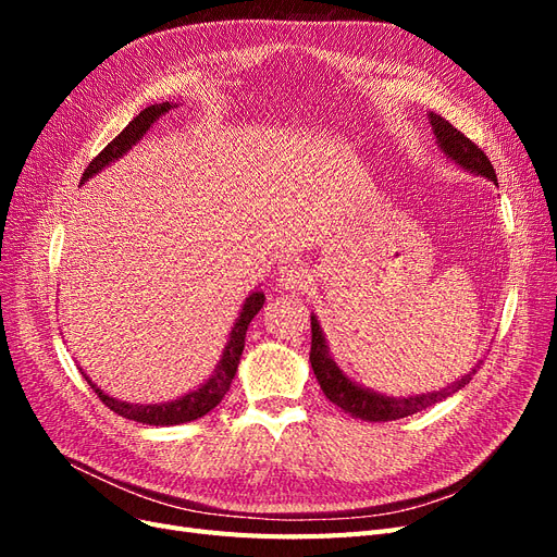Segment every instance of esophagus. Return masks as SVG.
<instances>
[{"label":"esophagus","instance_id":"esophagus-1","mask_svg":"<svg viewBox=\"0 0 557 557\" xmlns=\"http://www.w3.org/2000/svg\"><path fill=\"white\" fill-rule=\"evenodd\" d=\"M276 283L281 290H288V293H297V290H305L307 283H309V272L301 264L288 262L278 267L276 272Z\"/></svg>","mask_w":557,"mask_h":557}]
</instances>
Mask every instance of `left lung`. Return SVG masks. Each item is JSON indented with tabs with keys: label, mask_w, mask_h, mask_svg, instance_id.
I'll return each instance as SVG.
<instances>
[{
	"label": "left lung",
	"mask_w": 557,
	"mask_h": 557,
	"mask_svg": "<svg viewBox=\"0 0 557 557\" xmlns=\"http://www.w3.org/2000/svg\"><path fill=\"white\" fill-rule=\"evenodd\" d=\"M428 117H430V125H432V132L436 137V146H440L446 160L455 162L460 170H465L469 174L483 176L497 185L493 164H491V160H487V156H483V150L476 144H471L462 132H458L446 121V117L436 115V113H430ZM309 360H311L313 374H315L320 387H323L325 397L332 404H336L339 409H344L346 413L356 416L360 420H367V423L397 420V418L423 411V409L432 407V404L462 391V387L471 381V376H474V372H476V369H471V372L465 374L462 379L453 381L450 385L440 387V391H432V393L411 395V397H387L383 393L372 391V387H364L358 381L348 379L342 372V367L336 364L332 358L325 332H323V327H320L318 318L313 313H311V356H309ZM479 364H481V360H479Z\"/></svg>",
	"instance_id": "8db88e82"
}]
</instances>
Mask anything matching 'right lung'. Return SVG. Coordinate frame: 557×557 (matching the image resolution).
Segmentation results:
<instances>
[{"instance_id":"obj_1","label":"right lung","mask_w":557,"mask_h":557,"mask_svg":"<svg viewBox=\"0 0 557 557\" xmlns=\"http://www.w3.org/2000/svg\"><path fill=\"white\" fill-rule=\"evenodd\" d=\"M178 104L172 102H162V104H150L148 109H144L134 121L117 134V137L99 153L90 164L88 170L83 172L81 183H86L88 178H92L95 174H99L102 170H107L109 164H113L115 160H121L123 156H127L132 146H137L144 137L146 132L153 127V123L160 121V115L170 113L172 109H176ZM264 305V293L256 290L250 293L244 301V307L239 311V315L234 318V325L230 330L227 336V344L223 348V356L218 360L215 369L211 372V376L201 383L195 391L185 393L172 401H158V404H134V401H121L111 395H107L102 387H97L92 383V379L83 372L81 374L86 376V381L90 383L92 391L97 393V397L102 399L111 411H115L117 416L129 418V420H137V423L144 425H156V428H166V425H181V423H190V420H197L201 416H207L211 409H215L218 404L223 401L225 393L230 391V383L237 374V367L242 360V352H244V342H246V330L250 325V320L256 318V313L262 309Z\"/></svg>"}]
</instances>
